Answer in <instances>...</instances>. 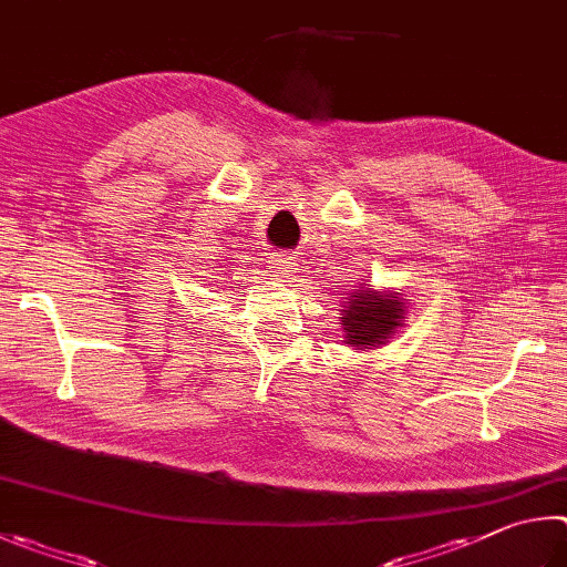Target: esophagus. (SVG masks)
<instances>
[{"mask_svg":"<svg viewBox=\"0 0 567 567\" xmlns=\"http://www.w3.org/2000/svg\"><path fill=\"white\" fill-rule=\"evenodd\" d=\"M271 271L276 278H281L284 284H293L296 274H299V264L293 261V256L278 254L271 258Z\"/></svg>","mask_w":567,"mask_h":567,"instance_id":"1","label":"esophagus"}]
</instances>
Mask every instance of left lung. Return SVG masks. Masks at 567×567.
Segmentation results:
<instances>
[{"instance_id":"8db88e82","label":"left lung","mask_w":567,"mask_h":567,"mask_svg":"<svg viewBox=\"0 0 567 567\" xmlns=\"http://www.w3.org/2000/svg\"><path fill=\"white\" fill-rule=\"evenodd\" d=\"M405 303L399 293L371 291L369 284L346 296L341 309L343 339L359 351L379 349L403 326Z\"/></svg>"}]
</instances>
